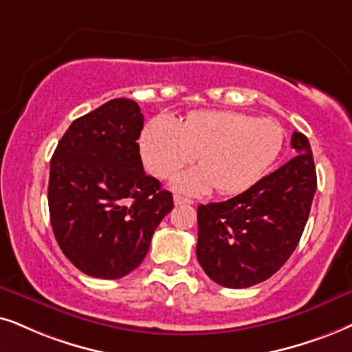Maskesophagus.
Returning a JSON list of instances; mask_svg holds the SVG:
<instances>
[{
  "mask_svg": "<svg viewBox=\"0 0 352 352\" xmlns=\"http://www.w3.org/2000/svg\"><path fill=\"white\" fill-rule=\"evenodd\" d=\"M173 203H175L177 206H179V204H191L193 201H191L190 198L182 197V195H173Z\"/></svg>",
  "mask_w": 352,
  "mask_h": 352,
  "instance_id": "esophagus-1",
  "label": "esophagus"
}]
</instances>
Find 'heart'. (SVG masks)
<instances>
[{
    "label": "heart",
    "instance_id": "obj_1",
    "mask_svg": "<svg viewBox=\"0 0 352 352\" xmlns=\"http://www.w3.org/2000/svg\"><path fill=\"white\" fill-rule=\"evenodd\" d=\"M284 143L283 126L273 118L242 112H197L175 123L155 117L140 136V154L149 173L170 179L197 159L198 168L173 182L177 190L204 193L214 188L235 195L255 185L271 167Z\"/></svg>",
    "mask_w": 352,
    "mask_h": 352
}]
</instances>
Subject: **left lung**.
I'll list each match as a JSON object with an SVG mask.
<instances>
[{"mask_svg":"<svg viewBox=\"0 0 352 352\" xmlns=\"http://www.w3.org/2000/svg\"><path fill=\"white\" fill-rule=\"evenodd\" d=\"M296 157L221 203L198 206L199 265L212 281L242 289L271 278L302 237L317 190L310 143L294 131Z\"/></svg>","mask_w":352,"mask_h":352,"instance_id":"1","label":"left lung"}]
</instances>
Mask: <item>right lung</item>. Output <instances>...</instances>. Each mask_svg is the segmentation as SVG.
<instances>
[{
	"label": "right lung",
	"instance_id": "1",
	"mask_svg": "<svg viewBox=\"0 0 352 352\" xmlns=\"http://www.w3.org/2000/svg\"><path fill=\"white\" fill-rule=\"evenodd\" d=\"M143 123L135 100H109L69 124L50 161L53 234L65 256L92 278L136 270L173 208L170 191L144 173Z\"/></svg>",
	"mask_w": 352,
	"mask_h": 352
}]
</instances>
